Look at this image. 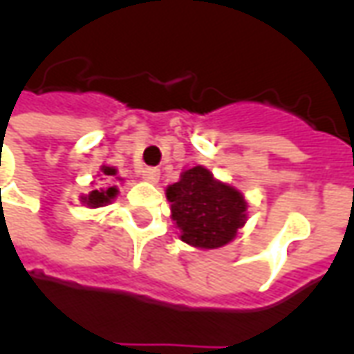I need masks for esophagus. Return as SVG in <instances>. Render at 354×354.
<instances>
[{
    "label": "esophagus",
    "mask_w": 354,
    "mask_h": 354,
    "mask_svg": "<svg viewBox=\"0 0 354 354\" xmlns=\"http://www.w3.org/2000/svg\"><path fill=\"white\" fill-rule=\"evenodd\" d=\"M159 176H161V172H159V169H155V167H146V169L142 170V178L146 182H149V184H157Z\"/></svg>",
    "instance_id": "esophagus-1"
}]
</instances>
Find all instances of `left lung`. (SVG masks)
I'll return each instance as SVG.
<instances>
[{"label":"left lung","instance_id":"obj_1","mask_svg":"<svg viewBox=\"0 0 354 354\" xmlns=\"http://www.w3.org/2000/svg\"><path fill=\"white\" fill-rule=\"evenodd\" d=\"M167 199L182 241L197 248L227 245L246 220L243 195L216 182L203 167L185 170L180 182L167 189Z\"/></svg>","mask_w":354,"mask_h":354}]
</instances>
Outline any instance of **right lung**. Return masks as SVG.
<instances>
[{
	"label": "right lung",
	"instance_id": "right-lung-1",
	"mask_svg": "<svg viewBox=\"0 0 354 354\" xmlns=\"http://www.w3.org/2000/svg\"><path fill=\"white\" fill-rule=\"evenodd\" d=\"M117 170L113 169V167H102V176L104 178H111L115 176ZM117 195V187H108V189H94V192H91L87 195V197H83V203H87L88 207H104L106 203H109V201L113 199Z\"/></svg>",
	"mask_w": 354,
	"mask_h": 354
}]
</instances>
